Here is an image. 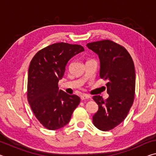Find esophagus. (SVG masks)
<instances>
[{
  "label": "esophagus",
  "instance_id": "34e87169",
  "mask_svg": "<svg viewBox=\"0 0 156 156\" xmlns=\"http://www.w3.org/2000/svg\"><path fill=\"white\" fill-rule=\"evenodd\" d=\"M90 96H89V95H87V94H83V95H81V96H80V99L82 100H88V99H89L90 98Z\"/></svg>",
  "mask_w": 156,
  "mask_h": 156
}]
</instances>
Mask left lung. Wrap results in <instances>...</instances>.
Wrapping results in <instances>:
<instances>
[{"instance_id":"left-lung-1","label":"left lung","mask_w":156,"mask_h":156,"mask_svg":"<svg viewBox=\"0 0 156 156\" xmlns=\"http://www.w3.org/2000/svg\"><path fill=\"white\" fill-rule=\"evenodd\" d=\"M87 47L98 56L100 77L108 80V98L93 97L98 105L93 123L100 130L109 131L124 121L133 105L136 87L133 61L125 47L112 41L93 42Z\"/></svg>"}]
</instances>
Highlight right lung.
Returning a JSON list of instances; mask_svg holds the SVG:
<instances>
[{
  "mask_svg": "<svg viewBox=\"0 0 156 156\" xmlns=\"http://www.w3.org/2000/svg\"><path fill=\"white\" fill-rule=\"evenodd\" d=\"M80 44L54 43L36 53L28 70L27 100L34 115L44 127L56 130L70 121L80 103L76 95L59 90L67 62L84 51Z\"/></svg>",
  "mask_w": 156,
  "mask_h": 156,
  "instance_id": "obj_1",
  "label": "right lung"
}]
</instances>
